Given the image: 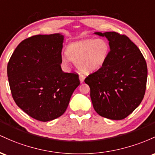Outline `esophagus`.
<instances>
[{
	"mask_svg": "<svg viewBox=\"0 0 155 155\" xmlns=\"http://www.w3.org/2000/svg\"><path fill=\"white\" fill-rule=\"evenodd\" d=\"M79 78H80V81H81V83H83L85 80V76L83 75L82 74H79Z\"/></svg>",
	"mask_w": 155,
	"mask_h": 155,
	"instance_id": "1",
	"label": "esophagus"
}]
</instances>
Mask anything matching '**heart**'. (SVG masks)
<instances>
[{"label": "heart", "instance_id": "heart-1", "mask_svg": "<svg viewBox=\"0 0 155 155\" xmlns=\"http://www.w3.org/2000/svg\"><path fill=\"white\" fill-rule=\"evenodd\" d=\"M110 46L103 39H86L74 41L67 46V55H63L61 63L67 67L72 61L81 71L91 72L105 64Z\"/></svg>", "mask_w": 155, "mask_h": 155}]
</instances>
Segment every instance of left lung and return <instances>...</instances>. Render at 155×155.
I'll use <instances>...</instances> for the list:
<instances>
[{
    "instance_id": "obj_1",
    "label": "left lung",
    "mask_w": 155,
    "mask_h": 155,
    "mask_svg": "<svg viewBox=\"0 0 155 155\" xmlns=\"http://www.w3.org/2000/svg\"><path fill=\"white\" fill-rule=\"evenodd\" d=\"M109 41L105 64L85 79L90 87L94 110L102 117L124 119L143 100L147 81V65L139 48L126 35L96 32Z\"/></svg>"
}]
</instances>
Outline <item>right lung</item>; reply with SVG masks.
I'll list each match as a JSON object with an SVG mask.
<instances>
[{"instance_id":"add662e5","label":"right lung","mask_w":155,"mask_h":155,"mask_svg":"<svg viewBox=\"0 0 155 155\" xmlns=\"http://www.w3.org/2000/svg\"><path fill=\"white\" fill-rule=\"evenodd\" d=\"M63 41L60 34L31 36L18 45L8 63L15 103L38 121L63 115L80 85L77 73L64 72L61 67Z\"/></svg>"}]
</instances>
